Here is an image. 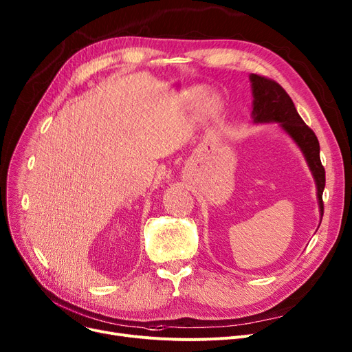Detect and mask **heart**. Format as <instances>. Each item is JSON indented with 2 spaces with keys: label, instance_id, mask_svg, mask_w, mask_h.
<instances>
[{
  "label": "heart",
  "instance_id": "b5f03b06",
  "mask_svg": "<svg viewBox=\"0 0 352 352\" xmlns=\"http://www.w3.org/2000/svg\"><path fill=\"white\" fill-rule=\"evenodd\" d=\"M218 107H219V104H218L217 100H211V101L207 104V108L211 111V113H215V111L218 109Z\"/></svg>",
  "mask_w": 352,
  "mask_h": 352
}]
</instances>
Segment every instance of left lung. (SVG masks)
<instances>
[{
    "label": "left lung",
    "instance_id": "1",
    "mask_svg": "<svg viewBox=\"0 0 352 352\" xmlns=\"http://www.w3.org/2000/svg\"><path fill=\"white\" fill-rule=\"evenodd\" d=\"M252 88V120L254 122H278L284 131L302 151L317 186V198L321 219L324 215L322 191L325 188V170L320 158V142L312 129L297 113L291 97L274 80L251 74Z\"/></svg>",
    "mask_w": 352,
    "mask_h": 352
}]
</instances>
